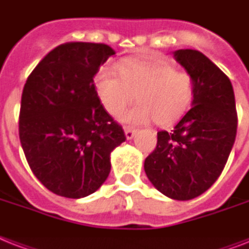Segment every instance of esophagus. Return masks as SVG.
Wrapping results in <instances>:
<instances>
[{
  "mask_svg": "<svg viewBox=\"0 0 249 249\" xmlns=\"http://www.w3.org/2000/svg\"><path fill=\"white\" fill-rule=\"evenodd\" d=\"M137 133V129H133V128H125V137L128 139H131Z\"/></svg>",
  "mask_w": 249,
  "mask_h": 249,
  "instance_id": "1",
  "label": "esophagus"
}]
</instances>
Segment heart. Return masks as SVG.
I'll list each match as a JSON object with an SVG mask.
<instances>
[{
	"instance_id": "obj_1",
	"label": "heart",
	"mask_w": 249,
	"mask_h": 249,
	"mask_svg": "<svg viewBox=\"0 0 249 249\" xmlns=\"http://www.w3.org/2000/svg\"><path fill=\"white\" fill-rule=\"evenodd\" d=\"M114 71L102 69L96 76L97 96L112 116L120 115L135 98L139 101L121 120L129 124H145L155 120L167 126L180 120L191 108L196 94L191 72L178 70L163 60L124 58Z\"/></svg>"
}]
</instances>
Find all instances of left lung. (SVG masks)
Segmentation results:
<instances>
[{
	"mask_svg": "<svg viewBox=\"0 0 249 249\" xmlns=\"http://www.w3.org/2000/svg\"><path fill=\"white\" fill-rule=\"evenodd\" d=\"M174 57L195 79V100L170 133H157L144 171L162 195L188 201L205 193L223 173L238 118L230 79L209 57L196 50H178Z\"/></svg>",
	"mask_w": 249,
	"mask_h": 249,
	"instance_id": "obj_1",
	"label": "left lung"
}]
</instances>
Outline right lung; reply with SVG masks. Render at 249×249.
<instances>
[{
	"label": "right lung",
	"instance_id": "obj_1",
	"mask_svg": "<svg viewBox=\"0 0 249 249\" xmlns=\"http://www.w3.org/2000/svg\"><path fill=\"white\" fill-rule=\"evenodd\" d=\"M112 54L104 43L60 44L26 79L20 143L34 175L54 195L94 193L110 174L111 152L126 139L101 104L93 80Z\"/></svg>",
	"mask_w": 249,
	"mask_h": 249
}]
</instances>
